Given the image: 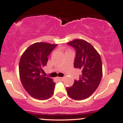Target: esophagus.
Here are the masks:
<instances>
[{"label": "esophagus", "mask_w": 123, "mask_h": 123, "mask_svg": "<svg viewBox=\"0 0 123 123\" xmlns=\"http://www.w3.org/2000/svg\"><path fill=\"white\" fill-rule=\"evenodd\" d=\"M57 79H58V80H62V79H63V78H62V77H57Z\"/></svg>", "instance_id": "obj_1"}]
</instances>
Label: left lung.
<instances>
[{
    "label": "left lung",
    "instance_id": "left-lung-1",
    "mask_svg": "<svg viewBox=\"0 0 123 123\" xmlns=\"http://www.w3.org/2000/svg\"><path fill=\"white\" fill-rule=\"evenodd\" d=\"M67 44L76 51L74 67L82 71L79 79H75L72 86L67 87V94L74 100L86 99L95 92L100 82L102 77L100 56L93 46L84 40L75 39Z\"/></svg>",
    "mask_w": 123,
    "mask_h": 123
}]
</instances>
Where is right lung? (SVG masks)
Wrapping results in <instances>:
<instances>
[{
    "mask_svg": "<svg viewBox=\"0 0 123 123\" xmlns=\"http://www.w3.org/2000/svg\"><path fill=\"white\" fill-rule=\"evenodd\" d=\"M56 44L37 42L28 47L20 58L19 73L21 83L29 95L38 100H46L54 94L55 83L43 75L48 56Z\"/></svg>",
    "mask_w": 123,
    "mask_h": 123,
    "instance_id": "right-lung-1",
    "label": "right lung"
}]
</instances>
